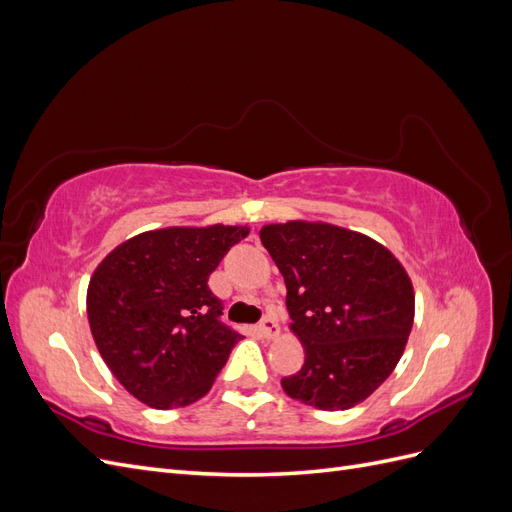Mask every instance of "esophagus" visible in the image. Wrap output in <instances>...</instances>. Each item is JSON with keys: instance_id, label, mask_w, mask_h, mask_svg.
<instances>
[{"instance_id": "34e87169", "label": "esophagus", "mask_w": 512, "mask_h": 512, "mask_svg": "<svg viewBox=\"0 0 512 512\" xmlns=\"http://www.w3.org/2000/svg\"><path fill=\"white\" fill-rule=\"evenodd\" d=\"M258 331H260V335H262V337L275 339V337H280V324H277V320H275V318H265V320L260 322Z\"/></svg>"}]
</instances>
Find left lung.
I'll return each instance as SVG.
<instances>
[{
  "instance_id": "1",
  "label": "left lung",
  "mask_w": 512,
  "mask_h": 512,
  "mask_svg": "<svg viewBox=\"0 0 512 512\" xmlns=\"http://www.w3.org/2000/svg\"><path fill=\"white\" fill-rule=\"evenodd\" d=\"M260 241L284 275L290 331L305 350L288 397L318 410L359 406L393 374L414 324V286L395 254L329 222L265 224Z\"/></svg>"
}]
</instances>
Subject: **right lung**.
Returning a JSON list of instances; mask_svg holds the SVG:
<instances>
[{
	"label": "right lung",
	"mask_w": 512,
	"mask_h": 512,
	"mask_svg": "<svg viewBox=\"0 0 512 512\" xmlns=\"http://www.w3.org/2000/svg\"><path fill=\"white\" fill-rule=\"evenodd\" d=\"M250 226H166L119 243L87 286V318L106 367L156 410L205 397L241 337L218 318L207 282Z\"/></svg>",
	"instance_id": "right-lung-1"
}]
</instances>
